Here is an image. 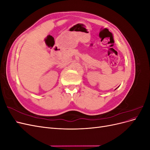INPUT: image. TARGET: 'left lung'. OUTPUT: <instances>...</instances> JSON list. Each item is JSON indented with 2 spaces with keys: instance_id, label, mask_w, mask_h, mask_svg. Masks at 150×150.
Instances as JSON below:
<instances>
[{
  "instance_id": "8db88e82",
  "label": "left lung",
  "mask_w": 150,
  "mask_h": 150,
  "mask_svg": "<svg viewBox=\"0 0 150 150\" xmlns=\"http://www.w3.org/2000/svg\"><path fill=\"white\" fill-rule=\"evenodd\" d=\"M116 89H117V88H116Z\"/></svg>"
}]
</instances>
